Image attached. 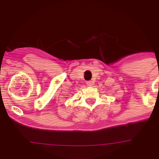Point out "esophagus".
<instances>
[{"label":"esophagus","instance_id":"1","mask_svg":"<svg viewBox=\"0 0 159 159\" xmlns=\"http://www.w3.org/2000/svg\"><path fill=\"white\" fill-rule=\"evenodd\" d=\"M86 84H87L88 86H89V87H91V86H92V84H93V83H92V81H89L86 82Z\"/></svg>","mask_w":159,"mask_h":159}]
</instances>
